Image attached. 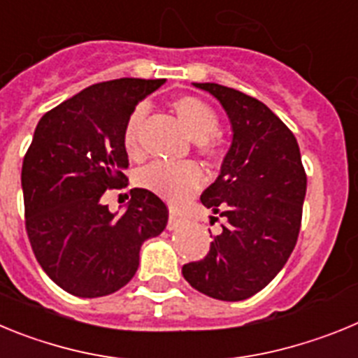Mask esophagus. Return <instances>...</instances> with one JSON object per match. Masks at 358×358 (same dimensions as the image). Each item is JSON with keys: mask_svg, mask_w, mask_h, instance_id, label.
<instances>
[{"mask_svg": "<svg viewBox=\"0 0 358 358\" xmlns=\"http://www.w3.org/2000/svg\"><path fill=\"white\" fill-rule=\"evenodd\" d=\"M170 210V217H169V229H176L177 226H179V222H181V215H179V211L176 210L173 206L169 208Z\"/></svg>", "mask_w": 358, "mask_h": 358, "instance_id": "esophagus-1", "label": "esophagus"}]
</instances>
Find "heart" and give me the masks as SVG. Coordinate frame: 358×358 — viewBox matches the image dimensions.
Here are the masks:
<instances>
[{"mask_svg":"<svg viewBox=\"0 0 358 358\" xmlns=\"http://www.w3.org/2000/svg\"><path fill=\"white\" fill-rule=\"evenodd\" d=\"M172 107L182 125L188 129L189 136L195 140V150L199 156L206 157L208 161L222 159L226 148L217 134L220 129L217 110L201 98L189 94L176 98ZM145 116H147V107L136 106L123 125V147L132 159H140L143 156L141 129H143ZM136 182L140 188L148 189L166 201L181 202L201 186L202 172L192 161H181V163L154 161L138 172Z\"/></svg>","mask_w":358,"mask_h":358,"instance_id":"1","label":"heart"}]
</instances>
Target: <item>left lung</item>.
<instances>
[{
	"instance_id": "left-lung-1",
	"label": "left lung",
	"mask_w": 358,
	"mask_h": 358,
	"mask_svg": "<svg viewBox=\"0 0 358 358\" xmlns=\"http://www.w3.org/2000/svg\"><path fill=\"white\" fill-rule=\"evenodd\" d=\"M195 85L222 103L233 143L220 176L201 195L217 215L210 226L222 218L220 229L202 260L182 265V276L213 299L242 301L267 287L292 255L306 173L296 136L265 103L226 85Z\"/></svg>"
}]
</instances>
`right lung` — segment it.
<instances>
[{"label": "right lung", "mask_w": 358, "mask_h": 358, "mask_svg": "<svg viewBox=\"0 0 358 358\" xmlns=\"http://www.w3.org/2000/svg\"><path fill=\"white\" fill-rule=\"evenodd\" d=\"M164 78H116L90 85L37 123L21 170L24 227L43 271L66 292L102 297L125 287L140 265L141 243L169 222V208L132 188L127 210L100 199L129 185L122 132L141 98Z\"/></svg>", "instance_id": "1"}]
</instances>
